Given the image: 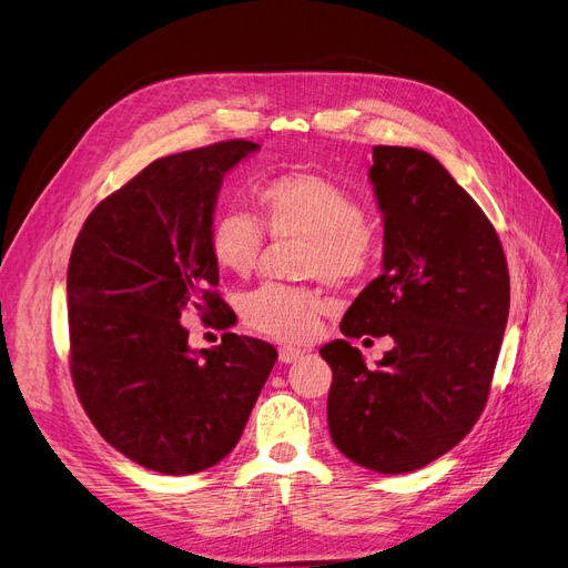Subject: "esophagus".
Returning <instances> with one entry per match:
<instances>
[{"label": "esophagus", "mask_w": 568, "mask_h": 568, "mask_svg": "<svg viewBox=\"0 0 568 568\" xmlns=\"http://www.w3.org/2000/svg\"><path fill=\"white\" fill-rule=\"evenodd\" d=\"M302 356H304V349L292 347V345H285V347H281V352H278L281 364H294V362H300Z\"/></svg>", "instance_id": "obj_1"}]
</instances>
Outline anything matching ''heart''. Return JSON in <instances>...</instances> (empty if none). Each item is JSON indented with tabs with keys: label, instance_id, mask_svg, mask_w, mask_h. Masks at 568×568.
Wrapping results in <instances>:
<instances>
[{
	"label": "heart",
	"instance_id": "1",
	"mask_svg": "<svg viewBox=\"0 0 568 568\" xmlns=\"http://www.w3.org/2000/svg\"><path fill=\"white\" fill-rule=\"evenodd\" d=\"M255 219L242 212L221 214L209 230L214 262L239 278L251 276L260 262L264 234L302 236V272L326 283L359 278L375 253V232L364 206L336 179L290 170L264 176L253 186ZM332 302L315 290L268 283L251 292L242 315L251 329L276 341L304 343L320 329Z\"/></svg>",
	"mask_w": 568,
	"mask_h": 568
}]
</instances>
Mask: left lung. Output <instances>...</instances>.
<instances>
[{
  "label": "left lung",
  "mask_w": 568,
  "mask_h": 568,
  "mask_svg": "<svg viewBox=\"0 0 568 568\" xmlns=\"http://www.w3.org/2000/svg\"><path fill=\"white\" fill-rule=\"evenodd\" d=\"M368 179L384 223L382 274L341 332L392 336L394 347L377 368L343 338L320 349L334 373L326 419L345 458L403 474L452 452L484 412L509 320V266L481 206L435 156L373 146Z\"/></svg>",
  "instance_id": "8db88e82"
}]
</instances>
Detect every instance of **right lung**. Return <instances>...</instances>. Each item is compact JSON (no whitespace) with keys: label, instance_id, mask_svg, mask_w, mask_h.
<instances>
[{"label":"right lung","instance_id":"1","mask_svg":"<svg viewBox=\"0 0 568 568\" xmlns=\"http://www.w3.org/2000/svg\"><path fill=\"white\" fill-rule=\"evenodd\" d=\"M260 144L227 140L149 163L87 216L69 260L71 375L89 419L133 463L184 476L242 437L276 347L223 334L191 349L186 313L234 324L209 230L223 176Z\"/></svg>","mask_w":568,"mask_h":568}]
</instances>
